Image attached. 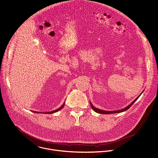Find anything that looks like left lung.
Listing matches in <instances>:
<instances>
[{
	"label": "left lung",
	"mask_w": 158,
	"mask_h": 158,
	"mask_svg": "<svg viewBox=\"0 0 158 158\" xmlns=\"http://www.w3.org/2000/svg\"><path fill=\"white\" fill-rule=\"evenodd\" d=\"M143 93V91L142 92V93ZM142 93L136 98V99H135V100L134 101H133L130 105H128L127 106H126V107H125L124 108H123V109H121V110H114V111H106V110H101V109H99V108H96L95 106H94L93 105V104L91 103V102H89V103H90V105H91V108H92V109L95 111V112H96V113H102V114H111V113H121V112H123V111H126L127 110H128L129 108H130L136 101H137V99L139 98V96L142 94Z\"/></svg>",
	"instance_id": "obj_1"
}]
</instances>
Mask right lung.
Returning <instances> with one entry per match:
<instances>
[{"instance_id":"1","label":"right lung","mask_w":158,"mask_h":158,"mask_svg":"<svg viewBox=\"0 0 158 158\" xmlns=\"http://www.w3.org/2000/svg\"><path fill=\"white\" fill-rule=\"evenodd\" d=\"M65 102H64V103H63V105L60 107V108H57V109H56V110H53V111H48V112H43L44 113H47V114H51V113H55V112H57V111H60L61 109H62L63 108V107L64 106V105H65ZM33 112H35V113H41V112H38V111H33Z\"/></svg>"}]
</instances>
